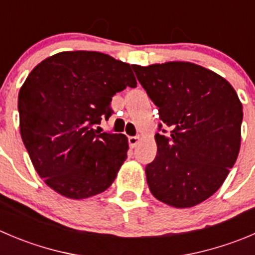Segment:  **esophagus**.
<instances>
[{"label":"esophagus","mask_w":255,"mask_h":255,"mask_svg":"<svg viewBox=\"0 0 255 255\" xmlns=\"http://www.w3.org/2000/svg\"><path fill=\"white\" fill-rule=\"evenodd\" d=\"M139 140H140L139 135H134V137H128V143H129L130 148H134L135 145L139 143Z\"/></svg>","instance_id":"34e87169"}]
</instances>
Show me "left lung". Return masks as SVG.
Segmentation results:
<instances>
[{
    "label": "left lung",
    "instance_id": "obj_1",
    "mask_svg": "<svg viewBox=\"0 0 255 255\" xmlns=\"http://www.w3.org/2000/svg\"><path fill=\"white\" fill-rule=\"evenodd\" d=\"M132 67L162 122L172 128L169 137L154 135L157 155L145 167L150 193L174 208L197 206L222 187L238 157V95L226 78L192 62Z\"/></svg>",
    "mask_w": 255,
    "mask_h": 255
}]
</instances>
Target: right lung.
<instances>
[{"mask_svg": "<svg viewBox=\"0 0 255 255\" xmlns=\"http://www.w3.org/2000/svg\"><path fill=\"white\" fill-rule=\"evenodd\" d=\"M137 87L130 65L95 51L59 52L38 63L18 93L19 132L49 188L71 199L102 193L127 159L125 134L95 126L117 92Z\"/></svg>", "mask_w": 255, "mask_h": 255, "instance_id": "right-lung-1", "label": "right lung"}]
</instances>
